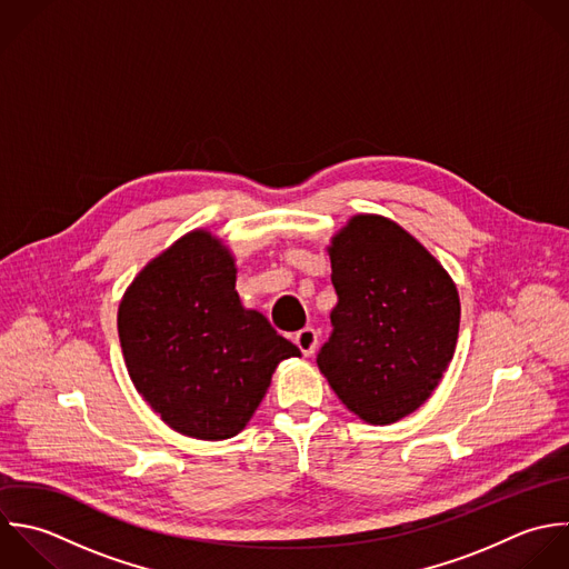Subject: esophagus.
Wrapping results in <instances>:
<instances>
[{
	"label": "esophagus",
	"instance_id": "34e87169",
	"mask_svg": "<svg viewBox=\"0 0 569 569\" xmlns=\"http://www.w3.org/2000/svg\"><path fill=\"white\" fill-rule=\"evenodd\" d=\"M295 343L303 352V357H312L317 350V332L312 328H303L295 335Z\"/></svg>",
	"mask_w": 569,
	"mask_h": 569
}]
</instances>
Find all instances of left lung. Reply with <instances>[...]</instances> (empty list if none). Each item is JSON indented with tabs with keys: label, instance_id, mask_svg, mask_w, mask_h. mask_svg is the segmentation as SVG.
Wrapping results in <instances>:
<instances>
[{
	"label": "left lung",
	"instance_id": "8db88e82",
	"mask_svg": "<svg viewBox=\"0 0 569 569\" xmlns=\"http://www.w3.org/2000/svg\"><path fill=\"white\" fill-rule=\"evenodd\" d=\"M337 306L317 366L372 426L421 408L455 357L461 303L446 268L399 223L357 214L328 248Z\"/></svg>",
	"mask_w": 569,
	"mask_h": 569
}]
</instances>
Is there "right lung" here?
<instances>
[{
  "label": "right lung",
  "mask_w": 569,
  "mask_h": 569,
  "mask_svg": "<svg viewBox=\"0 0 569 569\" xmlns=\"http://www.w3.org/2000/svg\"><path fill=\"white\" fill-rule=\"evenodd\" d=\"M230 250L192 230L128 286L117 330L137 392L179 435L221 441L259 408L274 368L299 348L234 290Z\"/></svg>",
  "instance_id": "right-lung-1"
}]
</instances>
